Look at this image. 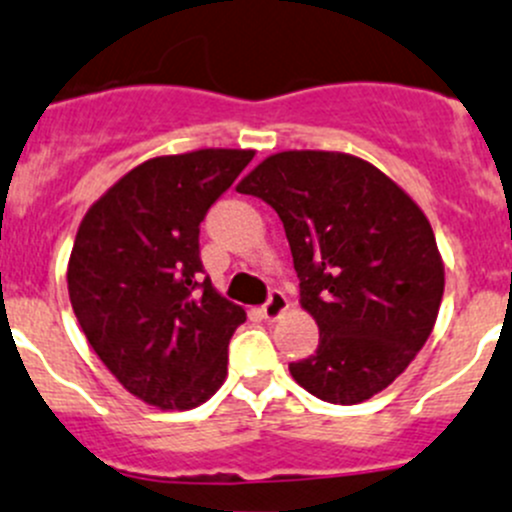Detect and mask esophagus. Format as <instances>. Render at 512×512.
<instances>
[{
	"label": "esophagus",
	"instance_id": "1",
	"mask_svg": "<svg viewBox=\"0 0 512 512\" xmlns=\"http://www.w3.org/2000/svg\"><path fill=\"white\" fill-rule=\"evenodd\" d=\"M287 297L282 295L280 290H272L270 297H267V302L262 305V315H265V320H277V317H282V312L287 310Z\"/></svg>",
	"mask_w": 512,
	"mask_h": 512
}]
</instances>
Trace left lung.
I'll list each match as a JSON object with an SVG mask.
<instances>
[{"label":"left lung","mask_w":512,"mask_h":512,"mask_svg":"<svg viewBox=\"0 0 512 512\" xmlns=\"http://www.w3.org/2000/svg\"><path fill=\"white\" fill-rule=\"evenodd\" d=\"M237 192L282 220L300 305L320 327L315 355L290 365L297 385L335 405L388 388L423 350L443 300L445 265L425 212L345 152H277Z\"/></svg>","instance_id":"1"}]
</instances>
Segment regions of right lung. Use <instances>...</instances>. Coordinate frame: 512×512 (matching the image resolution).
I'll list each match as a JSON object with an SVG mask.
<instances>
[{"instance_id": "1", "label": "right lung", "mask_w": 512, "mask_h": 512, "mask_svg": "<svg viewBox=\"0 0 512 512\" xmlns=\"http://www.w3.org/2000/svg\"><path fill=\"white\" fill-rule=\"evenodd\" d=\"M252 157L215 147L152 157L79 222L69 302L99 360L142 403L192 410L225 382L227 345L247 315L202 280L200 222Z\"/></svg>"}]
</instances>
